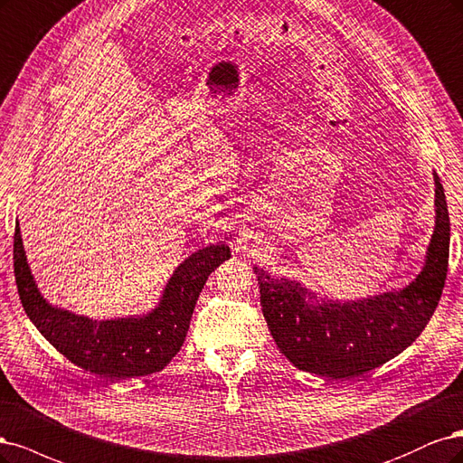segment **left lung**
<instances>
[{"mask_svg":"<svg viewBox=\"0 0 463 463\" xmlns=\"http://www.w3.org/2000/svg\"><path fill=\"white\" fill-rule=\"evenodd\" d=\"M435 178V229L421 271L404 288L357 300H333L304 282L256 265L261 307L279 350L294 367L331 379H354L386 364L423 333L449 271L450 217Z\"/></svg>","mask_w":463,"mask_h":463,"instance_id":"1","label":"left lung"}]
</instances>
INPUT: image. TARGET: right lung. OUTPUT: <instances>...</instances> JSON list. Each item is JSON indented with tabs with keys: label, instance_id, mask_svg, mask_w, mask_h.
Wrapping results in <instances>:
<instances>
[{
	"label": "right lung",
	"instance_id": "1",
	"mask_svg": "<svg viewBox=\"0 0 463 463\" xmlns=\"http://www.w3.org/2000/svg\"><path fill=\"white\" fill-rule=\"evenodd\" d=\"M229 258L227 242L203 246L176 267L150 311L92 319L53 306L42 296L26 261L19 221L14 225V279L28 319L69 362L109 381L152 375L173 360L186 338L207 277Z\"/></svg>",
	"mask_w": 463,
	"mask_h": 463
}]
</instances>
